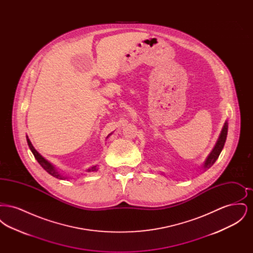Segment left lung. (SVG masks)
Wrapping results in <instances>:
<instances>
[{"label": "left lung", "instance_id": "8db88e82", "mask_svg": "<svg viewBox=\"0 0 253 253\" xmlns=\"http://www.w3.org/2000/svg\"><path fill=\"white\" fill-rule=\"evenodd\" d=\"M227 135H228V121H225L224 126L222 128V131L220 132L219 137L217 139L216 143L214 145L211 154L206 158V160H205L204 163L202 165L203 171H206L208 169L211 168L214 164V162L216 161L217 158L220 156V154H221V152L224 148V145H225L226 139H227ZM161 174L165 175L164 172H161Z\"/></svg>", "mask_w": 253, "mask_h": 253}]
</instances>
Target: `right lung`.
<instances>
[{
    "label": "right lung",
    "instance_id": "1",
    "mask_svg": "<svg viewBox=\"0 0 253 253\" xmlns=\"http://www.w3.org/2000/svg\"><path fill=\"white\" fill-rule=\"evenodd\" d=\"M111 134H112V133H110L106 138H108ZM26 140H27V144L29 146V149L31 150L32 154L34 155V157H35V158L37 159V161L39 162V164H40L42 168L44 169L48 172L49 174H51L52 176H54V177H56V178H58V179H63V180H65V179H68V178H69L68 176L63 175L58 169L56 168L52 163H50L48 160H46L44 157H42V156L37 151L36 149L34 148V146L31 143V141H30V139L28 138L27 135H26ZM97 169H98V168H97V166L96 165V166H92L91 168L87 169L86 171H87V172H92V171H96Z\"/></svg>",
    "mask_w": 253,
    "mask_h": 253
}]
</instances>
